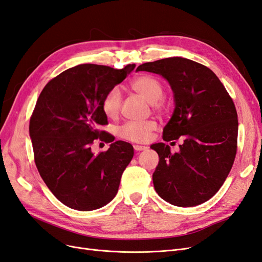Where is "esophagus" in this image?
I'll list each match as a JSON object with an SVG mask.
<instances>
[{"mask_svg": "<svg viewBox=\"0 0 262 262\" xmlns=\"http://www.w3.org/2000/svg\"><path fill=\"white\" fill-rule=\"evenodd\" d=\"M133 147H134V149L137 150V152H140V150L146 149V146H144V145H138V144H136V145H133Z\"/></svg>", "mask_w": 262, "mask_h": 262, "instance_id": "obj_1", "label": "esophagus"}]
</instances>
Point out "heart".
Listing matches in <instances>:
<instances>
[{"instance_id":"obj_1","label":"heart","mask_w":262,"mask_h":262,"mask_svg":"<svg viewBox=\"0 0 262 262\" xmlns=\"http://www.w3.org/2000/svg\"><path fill=\"white\" fill-rule=\"evenodd\" d=\"M131 90L143 97L149 104L156 105L164 95V87L161 81L153 75H141L130 83ZM101 108L108 118H116L121 108V93L117 87L110 90L101 102ZM156 129L155 121H130L119 129V136L126 141L142 142L147 141L150 132Z\"/></svg>"}]
</instances>
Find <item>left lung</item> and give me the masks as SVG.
Masks as SVG:
<instances>
[{"mask_svg":"<svg viewBox=\"0 0 262 262\" xmlns=\"http://www.w3.org/2000/svg\"><path fill=\"white\" fill-rule=\"evenodd\" d=\"M137 71L163 76L172 91L175 109L163 140L184 136L175 154L165 143L150 145L160 156L153 173L155 191L181 208L208 201L224 184L235 160L238 120L232 98L213 71L186 58L146 62Z\"/></svg>","mask_w":262,"mask_h":262,"instance_id":"8db88e82","label":"left lung"}]
</instances>
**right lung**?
<instances>
[{"label": "right lung", "instance_id": "right-lung-1", "mask_svg": "<svg viewBox=\"0 0 262 262\" xmlns=\"http://www.w3.org/2000/svg\"><path fill=\"white\" fill-rule=\"evenodd\" d=\"M134 68L80 64L54 77L39 95L29 124L35 163L47 187L71 209L97 210L118 192L134 153L130 143L99 131L108 123L101 102ZM101 136L113 143L95 156L90 144Z\"/></svg>", "mask_w": 262, "mask_h": 262}]
</instances>
